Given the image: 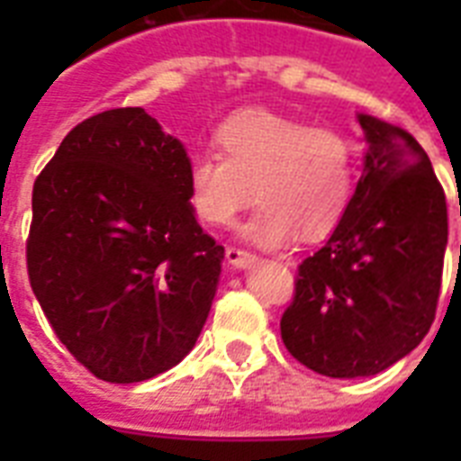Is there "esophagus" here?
Returning <instances> with one entry per match:
<instances>
[{"mask_svg": "<svg viewBox=\"0 0 461 461\" xmlns=\"http://www.w3.org/2000/svg\"><path fill=\"white\" fill-rule=\"evenodd\" d=\"M224 256H227V263H230L231 267H237V270H241V267H249L253 263L251 253L244 251V249H237V246H227Z\"/></svg>", "mask_w": 461, "mask_h": 461, "instance_id": "obj_1", "label": "esophagus"}]
</instances>
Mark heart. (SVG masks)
<instances>
[{
	"instance_id": "heart-1",
	"label": "heart",
	"mask_w": 461,
	"mask_h": 461,
	"mask_svg": "<svg viewBox=\"0 0 461 461\" xmlns=\"http://www.w3.org/2000/svg\"><path fill=\"white\" fill-rule=\"evenodd\" d=\"M220 155H195L188 165V198L203 222L224 227L249 208L241 227L258 249H280L294 234L328 237L342 222L357 181L351 140L330 126L270 110H244L217 126Z\"/></svg>"
}]
</instances>
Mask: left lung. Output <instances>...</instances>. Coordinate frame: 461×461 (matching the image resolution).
<instances>
[{
    "label": "left lung",
    "instance_id": "1",
    "mask_svg": "<svg viewBox=\"0 0 461 461\" xmlns=\"http://www.w3.org/2000/svg\"><path fill=\"white\" fill-rule=\"evenodd\" d=\"M357 119L361 179L342 222L299 266L280 321L289 354L328 378L375 375L421 344L447 249V203L426 150L400 126Z\"/></svg>",
    "mask_w": 461,
    "mask_h": 461
}]
</instances>
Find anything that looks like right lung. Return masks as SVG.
<instances>
[{"instance_id":"right-lung-1","label":"right lung","mask_w":461,"mask_h":461,"mask_svg":"<svg viewBox=\"0 0 461 461\" xmlns=\"http://www.w3.org/2000/svg\"><path fill=\"white\" fill-rule=\"evenodd\" d=\"M188 165L158 119L122 107L71 129L35 179L32 294L95 378L169 371L208 321L224 249L195 220Z\"/></svg>"}]
</instances>
